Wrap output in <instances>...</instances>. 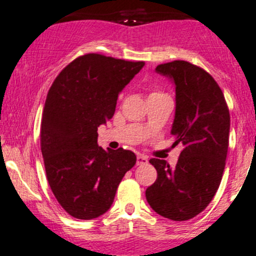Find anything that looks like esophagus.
Instances as JSON below:
<instances>
[{"label":"esophagus","mask_w":256,"mask_h":256,"mask_svg":"<svg viewBox=\"0 0 256 256\" xmlns=\"http://www.w3.org/2000/svg\"><path fill=\"white\" fill-rule=\"evenodd\" d=\"M148 162V158L146 156H142V154H138L136 157V166H142L146 164Z\"/></svg>","instance_id":"34e87169"}]
</instances>
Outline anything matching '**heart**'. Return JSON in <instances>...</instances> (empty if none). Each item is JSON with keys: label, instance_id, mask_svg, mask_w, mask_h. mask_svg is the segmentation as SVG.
Wrapping results in <instances>:
<instances>
[{"label": "heart", "instance_id": "b5f03b06", "mask_svg": "<svg viewBox=\"0 0 256 256\" xmlns=\"http://www.w3.org/2000/svg\"><path fill=\"white\" fill-rule=\"evenodd\" d=\"M152 94H158V93H152Z\"/></svg>", "mask_w": 256, "mask_h": 256}]
</instances>
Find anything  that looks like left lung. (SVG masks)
<instances>
[{"mask_svg":"<svg viewBox=\"0 0 256 256\" xmlns=\"http://www.w3.org/2000/svg\"><path fill=\"white\" fill-rule=\"evenodd\" d=\"M175 86L174 145L184 146L176 166L152 158L157 179L146 200L157 214L192 219L206 208L221 182L228 156L230 112L219 84L203 68L184 60L156 68Z\"/></svg>","mask_w":256,"mask_h":256,"instance_id":"8db88e82","label":"left lung"}]
</instances>
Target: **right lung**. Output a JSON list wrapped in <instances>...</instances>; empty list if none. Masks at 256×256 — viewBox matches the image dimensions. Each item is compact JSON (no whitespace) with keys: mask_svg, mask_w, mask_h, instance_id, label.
I'll return each mask as SVG.
<instances>
[{"mask_svg":"<svg viewBox=\"0 0 256 256\" xmlns=\"http://www.w3.org/2000/svg\"><path fill=\"white\" fill-rule=\"evenodd\" d=\"M144 65L86 54L66 66L48 92L41 122L46 174L59 204L76 219L106 213L136 164L134 152L100 148L98 127L112 118L118 94Z\"/></svg>","mask_w":256,"mask_h":256,"instance_id":"right-lung-1","label":"right lung"}]
</instances>
